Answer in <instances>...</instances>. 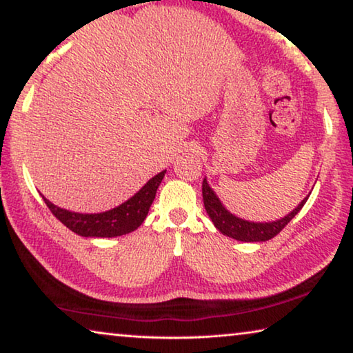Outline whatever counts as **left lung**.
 <instances>
[{"label":"left lung","instance_id":"1","mask_svg":"<svg viewBox=\"0 0 353 353\" xmlns=\"http://www.w3.org/2000/svg\"><path fill=\"white\" fill-rule=\"evenodd\" d=\"M202 198H204V207L208 216H210L214 227H216L221 234L234 238V240L238 241L259 243L271 240V238L280 234L283 227L301 212V208L307 202L308 196L294 208V210L286 214L285 218L271 221V223H252V221H246L235 216L234 213H230L223 205V202L219 201L216 193H214L210 185H208L207 179H204V182H202Z\"/></svg>","mask_w":353,"mask_h":353}]
</instances>
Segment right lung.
Segmentation results:
<instances>
[{
	"label": "right lung",
	"instance_id": "1",
	"mask_svg": "<svg viewBox=\"0 0 353 353\" xmlns=\"http://www.w3.org/2000/svg\"><path fill=\"white\" fill-rule=\"evenodd\" d=\"M165 171L155 174L152 179L145 183L132 198L123 202L112 210L101 213H77L65 210L48 201L45 196H41L45 204L50 208L51 213L61 221L63 225H67L74 234L85 238H113L130 234L135 229H139L143 221L146 219L149 207L157 193V188L165 176Z\"/></svg>",
	"mask_w": 353,
	"mask_h": 353
}]
</instances>
